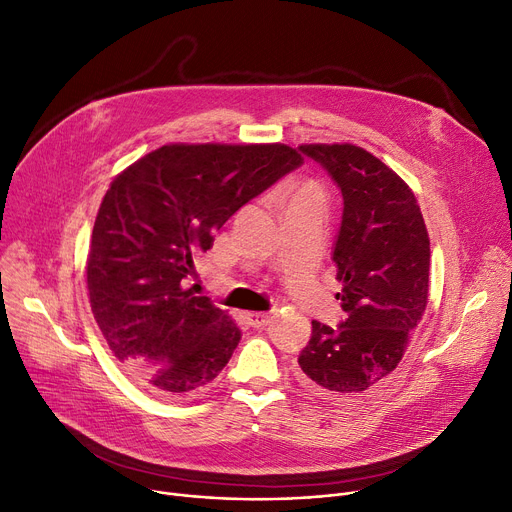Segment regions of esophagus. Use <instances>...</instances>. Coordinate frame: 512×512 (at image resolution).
<instances>
[{"label": "esophagus", "mask_w": 512, "mask_h": 512, "mask_svg": "<svg viewBox=\"0 0 512 512\" xmlns=\"http://www.w3.org/2000/svg\"><path fill=\"white\" fill-rule=\"evenodd\" d=\"M245 319H247V324H249L251 328H265V326L272 321V315H270V313L251 311V313L245 315Z\"/></svg>", "instance_id": "obj_1"}]
</instances>
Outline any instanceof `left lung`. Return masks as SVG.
<instances>
[{"label": "left lung", "instance_id": "1", "mask_svg": "<svg viewBox=\"0 0 512 512\" xmlns=\"http://www.w3.org/2000/svg\"><path fill=\"white\" fill-rule=\"evenodd\" d=\"M336 180L344 199L334 263L346 319L311 321L299 382L321 398L355 396L390 375L429 297V234L417 197L382 159L353 143L299 147Z\"/></svg>", "mask_w": 512, "mask_h": 512}]
</instances>
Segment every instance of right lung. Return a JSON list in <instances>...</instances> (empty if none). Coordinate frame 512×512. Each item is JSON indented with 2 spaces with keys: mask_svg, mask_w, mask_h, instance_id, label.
Returning <instances> with one entry per match:
<instances>
[{
  "mask_svg": "<svg viewBox=\"0 0 512 512\" xmlns=\"http://www.w3.org/2000/svg\"><path fill=\"white\" fill-rule=\"evenodd\" d=\"M303 164L284 143H170L122 170L99 205L87 290L114 357L176 398L209 386L240 342L234 319L195 297V259L213 232Z\"/></svg>",
  "mask_w": 512,
  "mask_h": 512,
  "instance_id": "add662e5",
  "label": "right lung"
}]
</instances>
